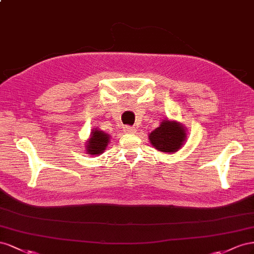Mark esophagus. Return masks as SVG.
Masks as SVG:
<instances>
[{
  "label": "esophagus",
  "mask_w": 254,
  "mask_h": 254,
  "mask_svg": "<svg viewBox=\"0 0 254 254\" xmlns=\"http://www.w3.org/2000/svg\"><path fill=\"white\" fill-rule=\"evenodd\" d=\"M123 132L127 134H134L137 132V128L134 127H123Z\"/></svg>",
  "instance_id": "1"
}]
</instances>
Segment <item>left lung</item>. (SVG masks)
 Masks as SVG:
<instances>
[{"label": "left lung", "mask_w": 254, "mask_h": 254, "mask_svg": "<svg viewBox=\"0 0 254 254\" xmlns=\"http://www.w3.org/2000/svg\"><path fill=\"white\" fill-rule=\"evenodd\" d=\"M186 133V127L182 123L165 119L149 134V140L156 150L171 154L183 147L187 138Z\"/></svg>", "instance_id": "left-lung-1"}]
</instances>
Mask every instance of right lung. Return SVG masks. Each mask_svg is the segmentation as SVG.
<instances>
[{"instance_id":"add662e5","label":"right lung","mask_w":254,"mask_h":254,"mask_svg":"<svg viewBox=\"0 0 254 254\" xmlns=\"http://www.w3.org/2000/svg\"><path fill=\"white\" fill-rule=\"evenodd\" d=\"M111 136L104 131L99 128H92L89 138L86 141V151L87 154L90 156H96L102 154L106 150L107 144L110 143Z\"/></svg>"}]
</instances>
